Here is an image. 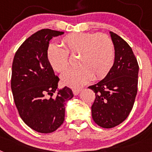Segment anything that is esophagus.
<instances>
[{
	"label": "esophagus",
	"instance_id": "34e87169",
	"mask_svg": "<svg viewBox=\"0 0 152 152\" xmlns=\"http://www.w3.org/2000/svg\"><path fill=\"white\" fill-rule=\"evenodd\" d=\"M80 91H81V90H80V89H73V90H72V91H73L74 95H75V96L78 94L80 92Z\"/></svg>",
	"mask_w": 152,
	"mask_h": 152
}]
</instances>
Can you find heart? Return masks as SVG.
<instances>
[{
	"mask_svg": "<svg viewBox=\"0 0 152 152\" xmlns=\"http://www.w3.org/2000/svg\"><path fill=\"white\" fill-rule=\"evenodd\" d=\"M62 48L50 44L46 51L50 66L62 72L69 65L68 55L77 56L79 68L70 69L61 75V82L68 87L78 88L92 79L105 77L112 68L115 58L113 40L106 34L72 33L61 41Z\"/></svg>",
	"mask_w": 152,
	"mask_h": 152,
	"instance_id": "heart-1",
	"label": "heart"
}]
</instances>
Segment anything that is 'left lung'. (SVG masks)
Here are the masks:
<instances>
[{
  "mask_svg": "<svg viewBox=\"0 0 152 152\" xmlns=\"http://www.w3.org/2000/svg\"><path fill=\"white\" fill-rule=\"evenodd\" d=\"M115 49L113 65L107 75L88 88L95 93L91 107L94 121L110 129L123 123L133 107L138 91L139 64L129 44L110 32Z\"/></svg>",
  "mask_w": 152,
  "mask_h": 152,
  "instance_id": "1",
  "label": "left lung"
}]
</instances>
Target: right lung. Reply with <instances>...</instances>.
Returning a JSON list of instances; mask_svg holds the SVG:
<instances>
[{"instance_id": "obj_1", "label": "right lung", "mask_w": 152, "mask_h": 152, "mask_svg": "<svg viewBox=\"0 0 152 152\" xmlns=\"http://www.w3.org/2000/svg\"><path fill=\"white\" fill-rule=\"evenodd\" d=\"M64 32L43 29L23 42L13 58L11 90L20 116L29 127L51 133L64 120L65 105L73 97L68 87L58 89L59 78L46 56L49 41ZM57 89V95L52 98Z\"/></svg>"}]
</instances>
